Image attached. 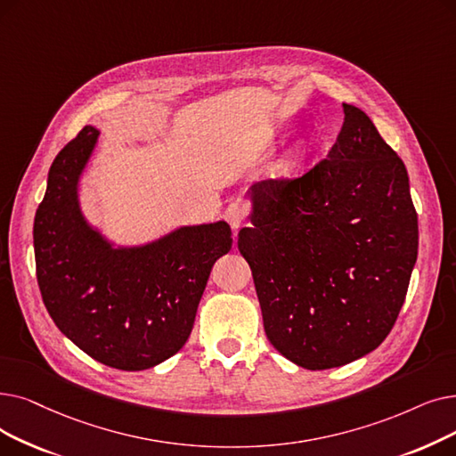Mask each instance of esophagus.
Returning <instances> with one entry per match:
<instances>
[{
    "mask_svg": "<svg viewBox=\"0 0 456 456\" xmlns=\"http://www.w3.org/2000/svg\"><path fill=\"white\" fill-rule=\"evenodd\" d=\"M225 220L229 222V225L234 231L240 229L242 225H246V220H248V207L244 203H239V201L231 203L225 210Z\"/></svg>",
    "mask_w": 456,
    "mask_h": 456,
    "instance_id": "obj_1",
    "label": "esophagus"
}]
</instances>
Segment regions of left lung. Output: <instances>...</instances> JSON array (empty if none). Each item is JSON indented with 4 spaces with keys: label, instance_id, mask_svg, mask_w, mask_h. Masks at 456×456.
Segmentation results:
<instances>
[{
    "label": "left lung",
    "instance_id": "1",
    "mask_svg": "<svg viewBox=\"0 0 456 456\" xmlns=\"http://www.w3.org/2000/svg\"><path fill=\"white\" fill-rule=\"evenodd\" d=\"M333 147L300 175L251 186L253 227L239 232L268 341L311 370L380 346L418 259L408 173L355 106Z\"/></svg>",
    "mask_w": 456,
    "mask_h": 456
}]
</instances>
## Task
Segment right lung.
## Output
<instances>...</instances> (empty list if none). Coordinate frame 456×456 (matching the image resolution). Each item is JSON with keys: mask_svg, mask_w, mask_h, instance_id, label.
<instances>
[{"mask_svg": "<svg viewBox=\"0 0 456 456\" xmlns=\"http://www.w3.org/2000/svg\"><path fill=\"white\" fill-rule=\"evenodd\" d=\"M86 126L50 167L33 224L37 283L55 326L93 360L121 370L166 362L188 341L225 222L184 227L137 249H111L77 208L76 184L96 143Z\"/></svg>", "mask_w": 456, "mask_h": 456, "instance_id": "1", "label": "right lung"}]
</instances>
